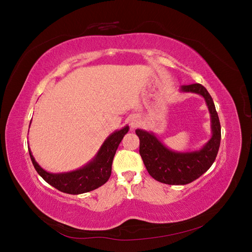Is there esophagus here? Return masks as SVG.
<instances>
[{"label": "esophagus", "instance_id": "esophagus-1", "mask_svg": "<svg viewBox=\"0 0 252 252\" xmlns=\"http://www.w3.org/2000/svg\"><path fill=\"white\" fill-rule=\"evenodd\" d=\"M138 125H139V119L136 118V117H133V118L130 120V127H131L132 129H134L135 127H138Z\"/></svg>", "mask_w": 252, "mask_h": 252}]
</instances>
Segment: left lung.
<instances>
[{"mask_svg":"<svg viewBox=\"0 0 252 252\" xmlns=\"http://www.w3.org/2000/svg\"><path fill=\"white\" fill-rule=\"evenodd\" d=\"M182 93L197 94L204 97L211 120V138L194 151H173L167 148L151 131L136 129L140 139V155L145 167L155 180L168 185H186L199 179L215 162L220 143V124L215 103L201 84L184 85Z\"/></svg>","mask_w":252,"mask_h":252,"instance_id":"1","label":"left lung"}]
</instances>
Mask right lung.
<instances>
[{
    "instance_id": "add662e5",
    "label": "right lung",
    "mask_w": 252,
    "mask_h": 252,
    "mask_svg": "<svg viewBox=\"0 0 252 252\" xmlns=\"http://www.w3.org/2000/svg\"><path fill=\"white\" fill-rule=\"evenodd\" d=\"M129 127L125 126L111 133L102 144L94 158L81 168L62 173H51L44 170L36 163L30 148L29 155L35 170L49 185L69 194H81L89 192L104 185L110 178L113 157L121 141L128 132Z\"/></svg>"
}]
</instances>
